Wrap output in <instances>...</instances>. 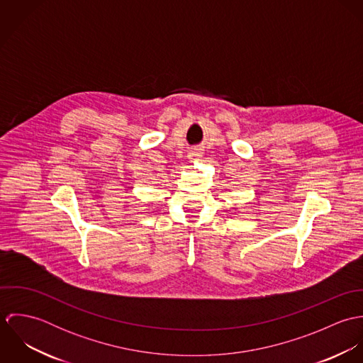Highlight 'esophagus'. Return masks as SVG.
I'll use <instances>...</instances> for the list:
<instances>
[{
  "instance_id": "1",
  "label": "esophagus",
  "mask_w": 363,
  "mask_h": 363,
  "mask_svg": "<svg viewBox=\"0 0 363 363\" xmlns=\"http://www.w3.org/2000/svg\"><path fill=\"white\" fill-rule=\"evenodd\" d=\"M189 156H190V159H191V160H197V159L201 156V154H200L199 151H193V152H191Z\"/></svg>"
}]
</instances>
